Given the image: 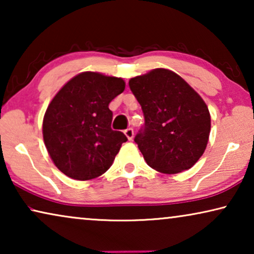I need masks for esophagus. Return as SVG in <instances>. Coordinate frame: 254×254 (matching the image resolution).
Segmentation results:
<instances>
[{
  "instance_id": "obj_1",
  "label": "esophagus",
  "mask_w": 254,
  "mask_h": 254,
  "mask_svg": "<svg viewBox=\"0 0 254 254\" xmlns=\"http://www.w3.org/2000/svg\"><path fill=\"white\" fill-rule=\"evenodd\" d=\"M125 133V135H126L127 136V138L128 140H133V137H134V130H133V128H127L126 130L124 131Z\"/></svg>"
}]
</instances>
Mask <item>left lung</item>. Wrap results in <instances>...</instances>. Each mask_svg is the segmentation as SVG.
Returning <instances> with one entry per match:
<instances>
[{"label":"left lung","instance_id":"left-lung-1","mask_svg":"<svg viewBox=\"0 0 254 254\" xmlns=\"http://www.w3.org/2000/svg\"><path fill=\"white\" fill-rule=\"evenodd\" d=\"M144 114L135 142L147 164L176 175L189 170L206 150L210 113L201 96L175 71L152 69L129 79Z\"/></svg>","mask_w":254,"mask_h":254}]
</instances>
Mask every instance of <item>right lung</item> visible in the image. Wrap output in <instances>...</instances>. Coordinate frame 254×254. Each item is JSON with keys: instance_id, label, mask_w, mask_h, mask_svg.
Wrapping results in <instances>:
<instances>
[{"instance_id": "right-lung-1", "label": "right lung", "mask_w": 254, "mask_h": 254, "mask_svg": "<svg viewBox=\"0 0 254 254\" xmlns=\"http://www.w3.org/2000/svg\"><path fill=\"white\" fill-rule=\"evenodd\" d=\"M123 78L83 71L65 83L48 105L43 136L54 165L69 178L90 180L105 173L127 141L113 130L109 104L125 90Z\"/></svg>"}]
</instances>
